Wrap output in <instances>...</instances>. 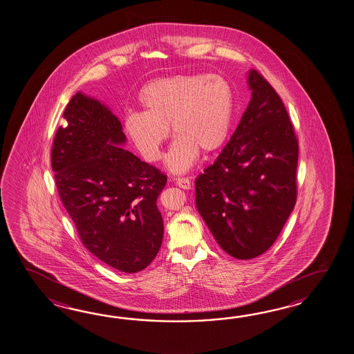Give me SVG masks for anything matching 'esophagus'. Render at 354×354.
I'll list each match as a JSON object with an SVG mask.
<instances>
[{"mask_svg":"<svg viewBox=\"0 0 354 354\" xmlns=\"http://www.w3.org/2000/svg\"><path fill=\"white\" fill-rule=\"evenodd\" d=\"M175 183H176L178 187H180L183 189L188 190L192 188V181H190L189 178H178Z\"/></svg>","mask_w":354,"mask_h":354,"instance_id":"34e87169","label":"esophagus"}]
</instances>
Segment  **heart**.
I'll return each instance as SVG.
<instances>
[{
	"label": "heart",
	"mask_w": 354,
	"mask_h": 354,
	"mask_svg": "<svg viewBox=\"0 0 354 354\" xmlns=\"http://www.w3.org/2000/svg\"><path fill=\"white\" fill-rule=\"evenodd\" d=\"M143 113H127L124 133L140 157L155 164L171 125L178 136L166 158L173 173H185L198 160L199 151L209 155L227 139L233 120L230 84L215 74H178L156 79L140 89Z\"/></svg>",
	"instance_id": "1"
}]
</instances>
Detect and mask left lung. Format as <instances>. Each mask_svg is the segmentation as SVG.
<instances>
[{
    "mask_svg": "<svg viewBox=\"0 0 354 354\" xmlns=\"http://www.w3.org/2000/svg\"><path fill=\"white\" fill-rule=\"evenodd\" d=\"M252 100L233 137L196 180V205L232 257L250 259L275 243L297 202L299 146L280 95L250 70Z\"/></svg>",
    "mask_w": 354,
    "mask_h": 354,
    "instance_id": "left-lung-1",
    "label": "left lung"
}]
</instances>
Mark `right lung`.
Returning <instances> with one entry per match:
<instances>
[{"mask_svg":"<svg viewBox=\"0 0 354 354\" xmlns=\"http://www.w3.org/2000/svg\"><path fill=\"white\" fill-rule=\"evenodd\" d=\"M53 139L52 170L79 238L95 257L134 274L155 259L164 236L157 197L167 176L121 148V122L78 92Z\"/></svg>","mask_w":354,"mask_h":354,"instance_id":"1","label":"right lung"}]
</instances>
